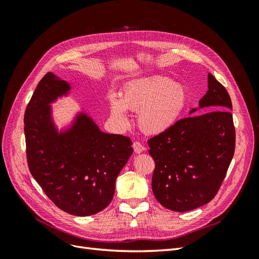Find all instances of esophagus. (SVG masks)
I'll list each match as a JSON object with an SVG mask.
<instances>
[{
  "instance_id": "34e87169",
  "label": "esophagus",
  "mask_w": 259,
  "mask_h": 259,
  "mask_svg": "<svg viewBox=\"0 0 259 259\" xmlns=\"http://www.w3.org/2000/svg\"><path fill=\"white\" fill-rule=\"evenodd\" d=\"M133 149H134L135 153H142L145 150V147L139 142H134L133 143Z\"/></svg>"
}]
</instances>
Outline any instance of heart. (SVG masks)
<instances>
[{"label":"heart","mask_w":259,"mask_h":259,"mask_svg":"<svg viewBox=\"0 0 259 259\" xmlns=\"http://www.w3.org/2000/svg\"><path fill=\"white\" fill-rule=\"evenodd\" d=\"M183 85L162 76L149 77L125 85L120 93L108 95L112 120L122 127L128 125L127 109L138 111V125L148 135H160L170 130L187 106Z\"/></svg>","instance_id":"heart-1"}]
</instances>
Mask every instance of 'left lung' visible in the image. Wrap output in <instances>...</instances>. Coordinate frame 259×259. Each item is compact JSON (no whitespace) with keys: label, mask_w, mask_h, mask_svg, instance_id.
Listing matches in <instances>:
<instances>
[{"label":"left lung","mask_w":259,"mask_h":259,"mask_svg":"<svg viewBox=\"0 0 259 259\" xmlns=\"http://www.w3.org/2000/svg\"><path fill=\"white\" fill-rule=\"evenodd\" d=\"M208 91L199 101L204 114L176 122L148 140L155 168L152 191L168 209L187 211L206 204L221 188L236 148L232 104L228 92L208 73Z\"/></svg>","instance_id":"obj_1"}]
</instances>
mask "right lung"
Listing matches in <instances>:
<instances>
[{"label":"right lung","mask_w":259,"mask_h":259,"mask_svg":"<svg viewBox=\"0 0 259 259\" xmlns=\"http://www.w3.org/2000/svg\"><path fill=\"white\" fill-rule=\"evenodd\" d=\"M69 91V83L52 72L37 84L25 112L28 166L55 205L71 215L90 216L110 204L115 179L133 148L128 137L101 132L84 112L58 132L51 104Z\"/></svg>","instance_id":"add662e5"}]
</instances>
